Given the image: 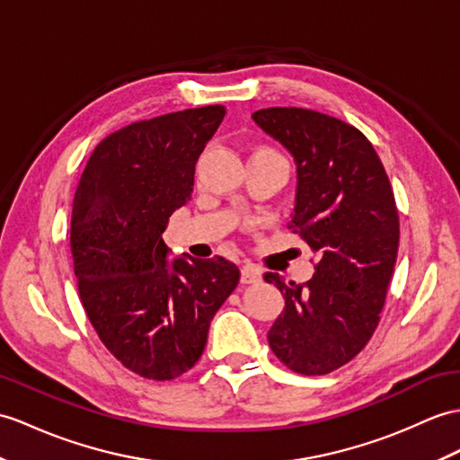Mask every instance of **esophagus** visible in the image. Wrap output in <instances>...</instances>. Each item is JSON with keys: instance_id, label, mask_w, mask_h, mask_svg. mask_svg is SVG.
Instances as JSON below:
<instances>
[{"instance_id": "esophagus-1", "label": "esophagus", "mask_w": 460, "mask_h": 460, "mask_svg": "<svg viewBox=\"0 0 460 460\" xmlns=\"http://www.w3.org/2000/svg\"><path fill=\"white\" fill-rule=\"evenodd\" d=\"M261 280V272L252 266H243L241 270V284H256Z\"/></svg>"}]
</instances>
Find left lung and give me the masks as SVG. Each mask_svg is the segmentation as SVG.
Wrapping results in <instances>:
<instances>
[{
  "instance_id": "1",
  "label": "left lung",
  "mask_w": 460,
  "mask_h": 460,
  "mask_svg": "<svg viewBox=\"0 0 460 460\" xmlns=\"http://www.w3.org/2000/svg\"><path fill=\"white\" fill-rule=\"evenodd\" d=\"M252 121L294 158L290 229L317 256L305 284L264 274L286 302L269 345L290 370L327 375L355 358L378 325L400 243L394 191L375 146L345 121L300 108L259 110Z\"/></svg>"
}]
</instances>
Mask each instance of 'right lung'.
I'll use <instances>...</instances> for the list:
<instances>
[{
  "instance_id": "1",
  "label": "right lung",
  "mask_w": 460,
  "mask_h": 460,
  "mask_svg": "<svg viewBox=\"0 0 460 460\" xmlns=\"http://www.w3.org/2000/svg\"><path fill=\"white\" fill-rule=\"evenodd\" d=\"M223 117V105H206L123 127L95 146L74 194L82 305L102 343L143 378L172 380L194 367L213 315L239 284L223 256L168 261L163 241Z\"/></svg>"
}]
</instances>
